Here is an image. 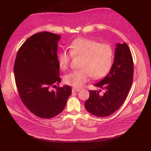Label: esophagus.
I'll use <instances>...</instances> for the list:
<instances>
[{
  "mask_svg": "<svg viewBox=\"0 0 151 151\" xmlns=\"http://www.w3.org/2000/svg\"><path fill=\"white\" fill-rule=\"evenodd\" d=\"M80 91L79 89H76V88H72V92L73 93H75V92H78Z\"/></svg>",
  "mask_w": 151,
  "mask_h": 151,
  "instance_id": "obj_1",
  "label": "esophagus"
}]
</instances>
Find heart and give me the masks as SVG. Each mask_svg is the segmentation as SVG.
<instances>
[{
    "mask_svg": "<svg viewBox=\"0 0 151 151\" xmlns=\"http://www.w3.org/2000/svg\"><path fill=\"white\" fill-rule=\"evenodd\" d=\"M69 52L62 51L58 56L61 70L68 68L72 56L81 57L80 69L70 72L64 77V82L75 88H80L91 76L99 80L106 76L112 67L114 49L109 44L99 43L89 38L75 39L68 46Z\"/></svg>",
    "mask_w": 151,
    "mask_h": 151,
    "instance_id": "heart-1",
    "label": "heart"
}]
</instances>
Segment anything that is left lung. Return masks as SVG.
<instances>
[{"instance_id":"left-lung-1","label":"left lung","mask_w":151,"mask_h":151,"mask_svg":"<svg viewBox=\"0 0 151 151\" xmlns=\"http://www.w3.org/2000/svg\"><path fill=\"white\" fill-rule=\"evenodd\" d=\"M114 62L109 74L94 86L105 91H89L84 104L88 112L97 116H107L114 113L125 101L133 79V60L127 43L116 45Z\"/></svg>"}]
</instances>
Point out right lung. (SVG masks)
<instances>
[{
    "mask_svg": "<svg viewBox=\"0 0 151 151\" xmlns=\"http://www.w3.org/2000/svg\"><path fill=\"white\" fill-rule=\"evenodd\" d=\"M60 37L47 31L35 34L19 47L14 63L19 97L31 113L42 119L62 112L71 94L69 86L51 89L61 81L57 52Z\"/></svg>",
    "mask_w": 151,
    "mask_h": 151,
    "instance_id": "right-lung-1",
    "label": "right lung"
}]
</instances>
